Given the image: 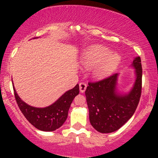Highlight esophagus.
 <instances>
[{"instance_id":"1","label":"esophagus","mask_w":158,"mask_h":158,"mask_svg":"<svg viewBox=\"0 0 158 158\" xmlns=\"http://www.w3.org/2000/svg\"><path fill=\"white\" fill-rule=\"evenodd\" d=\"M87 88V85L86 83L85 82H80L79 83V90H80L81 93H84L86 90Z\"/></svg>"}]
</instances>
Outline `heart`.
Wrapping results in <instances>:
<instances>
[{"label": "heart", "mask_w": 158, "mask_h": 158, "mask_svg": "<svg viewBox=\"0 0 158 158\" xmlns=\"http://www.w3.org/2000/svg\"><path fill=\"white\" fill-rule=\"evenodd\" d=\"M110 50L106 47L100 45L92 47L85 53L83 57V63L85 66H93L99 64L104 60L97 69V72L98 76H106L117 68L120 61V58L117 54L114 53L108 56Z\"/></svg>", "instance_id": "b5f03b06"}]
</instances>
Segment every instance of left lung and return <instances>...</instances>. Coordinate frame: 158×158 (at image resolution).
<instances>
[{
    "instance_id": "left-lung-1",
    "label": "left lung",
    "mask_w": 158,
    "mask_h": 158,
    "mask_svg": "<svg viewBox=\"0 0 158 158\" xmlns=\"http://www.w3.org/2000/svg\"><path fill=\"white\" fill-rule=\"evenodd\" d=\"M136 81L129 94L121 96L116 92L117 73L97 81H89L85 90L91 126L101 133H110L120 128L135 114L142 92V64L140 57L133 61Z\"/></svg>"
}]
</instances>
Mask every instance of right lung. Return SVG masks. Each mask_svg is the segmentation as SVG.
Wrapping results in <instances>:
<instances>
[{
	"instance_id": "obj_1",
	"label": "right lung",
	"mask_w": 158,
	"mask_h": 158,
	"mask_svg": "<svg viewBox=\"0 0 158 158\" xmlns=\"http://www.w3.org/2000/svg\"><path fill=\"white\" fill-rule=\"evenodd\" d=\"M13 90L16 102L25 118L41 131H52L60 128L67 119L70 105L74 97L79 93V86L77 85L73 89L63 94L55 103L44 108L28 106L20 99L15 88Z\"/></svg>"
}]
</instances>
